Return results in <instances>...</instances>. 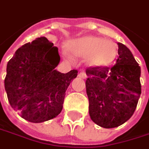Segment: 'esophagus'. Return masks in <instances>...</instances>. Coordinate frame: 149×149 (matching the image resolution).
I'll return each instance as SVG.
<instances>
[{"instance_id":"esophagus-1","label":"esophagus","mask_w":149,"mask_h":149,"mask_svg":"<svg viewBox=\"0 0 149 149\" xmlns=\"http://www.w3.org/2000/svg\"><path fill=\"white\" fill-rule=\"evenodd\" d=\"M78 77H79L80 78H83V79L87 78V75L85 73V72H83V71H81V72L78 74Z\"/></svg>"}]
</instances>
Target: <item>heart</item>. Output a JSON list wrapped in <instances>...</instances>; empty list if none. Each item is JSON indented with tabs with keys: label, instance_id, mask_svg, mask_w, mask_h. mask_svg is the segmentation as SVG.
Here are the masks:
<instances>
[{
	"label": "heart",
	"instance_id": "heart-1",
	"mask_svg": "<svg viewBox=\"0 0 149 149\" xmlns=\"http://www.w3.org/2000/svg\"><path fill=\"white\" fill-rule=\"evenodd\" d=\"M68 51L75 56L87 57L88 66L102 68L109 66L117 56V46L110 40L86 36L70 42Z\"/></svg>",
	"mask_w": 149,
	"mask_h": 149
}]
</instances>
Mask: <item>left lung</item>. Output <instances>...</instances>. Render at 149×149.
Listing matches in <instances>:
<instances>
[{"instance_id": "8db88e82", "label": "left lung", "mask_w": 149, "mask_h": 149, "mask_svg": "<svg viewBox=\"0 0 149 149\" xmlns=\"http://www.w3.org/2000/svg\"><path fill=\"white\" fill-rule=\"evenodd\" d=\"M118 56L113 67L86 71L89 115L104 128L126 123L133 116L141 95V68L125 45L118 42Z\"/></svg>"}]
</instances>
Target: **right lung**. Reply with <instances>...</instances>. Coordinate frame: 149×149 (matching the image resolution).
<instances>
[{
    "label": "right lung",
    "mask_w": 149,
    "mask_h": 149,
    "mask_svg": "<svg viewBox=\"0 0 149 149\" xmlns=\"http://www.w3.org/2000/svg\"><path fill=\"white\" fill-rule=\"evenodd\" d=\"M58 48L38 37L16 50L6 66L5 89L11 107L31 123H42L62 112L66 91L77 70L62 73Z\"/></svg>",
    "instance_id": "add662e5"
}]
</instances>
